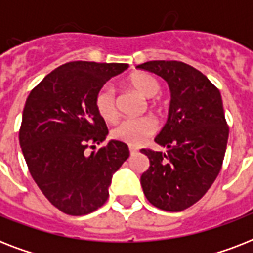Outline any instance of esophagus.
Wrapping results in <instances>:
<instances>
[{"label":"esophagus","instance_id":"34e87169","mask_svg":"<svg viewBox=\"0 0 253 253\" xmlns=\"http://www.w3.org/2000/svg\"><path fill=\"white\" fill-rule=\"evenodd\" d=\"M128 150H130V155H135L138 154V148H135V147H128Z\"/></svg>","mask_w":253,"mask_h":253}]
</instances>
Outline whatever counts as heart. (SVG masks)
<instances>
[{"mask_svg":"<svg viewBox=\"0 0 253 253\" xmlns=\"http://www.w3.org/2000/svg\"><path fill=\"white\" fill-rule=\"evenodd\" d=\"M128 84L146 98H154L160 93V83L148 73H134L128 79ZM94 106L98 115L106 122H114L118 118L117 93L113 85L101 86L94 95ZM158 130V123L152 117H140L135 119H125L111 130V136L115 140L128 146H140Z\"/></svg>","mask_w":253,"mask_h":253,"instance_id":"obj_1","label":"heart"}]
</instances>
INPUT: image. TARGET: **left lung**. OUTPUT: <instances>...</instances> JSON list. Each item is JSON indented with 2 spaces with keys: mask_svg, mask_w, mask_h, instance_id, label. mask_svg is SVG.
Instances as JSON below:
<instances>
[{
  "mask_svg": "<svg viewBox=\"0 0 253 253\" xmlns=\"http://www.w3.org/2000/svg\"><path fill=\"white\" fill-rule=\"evenodd\" d=\"M138 68L163 77L170 89L168 119L155 138L167 151H140L150 160L140 184L154 206L182 211L205 196L222 168L228 140L222 97L204 73L182 61H147Z\"/></svg>",
  "mask_w": 253,
  "mask_h": 253,
  "instance_id": "obj_1",
  "label": "left lung"
}]
</instances>
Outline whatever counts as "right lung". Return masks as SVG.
Here are the masks:
<instances>
[{"label": "right lung", "mask_w": 253, "mask_h": 253, "mask_svg": "<svg viewBox=\"0 0 253 253\" xmlns=\"http://www.w3.org/2000/svg\"><path fill=\"white\" fill-rule=\"evenodd\" d=\"M128 68L119 63L71 61L47 75L26 99L19 144L42 193L60 211L85 215L109 197L111 178L130 156L127 144L106 139L94 95Z\"/></svg>", "instance_id": "1"}]
</instances>
